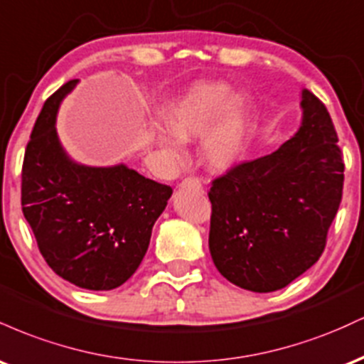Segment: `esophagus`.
<instances>
[{
    "instance_id": "obj_1",
    "label": "esophagus",
    "mask_w": 364,
    "mask_h": 364,
    "mask_svg": "<svg viewBox=\"0 0 364 364\" xmlns=\"http://www.w3.org/2000/svg\"><path fill=\"white\" fill-rule=\"evenodd\" d=\"M179 188L185 190V188H195V190H202V181L198 178H185L179 183Z\"/></svg>"
}]
</instances>
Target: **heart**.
Here are the masks:
<instances>
[{
	"instance_id": "heart-1",
	"label": "heart",
	"mask_w": 364,
	"mask_h": 364,
	"mask_svg": "<svg viewBox=\"0 0 364 364\" xmlns=\"http://www.w3.org/2000/svg\"><path fill=\"white\" fill-rule=\"evenodd\" d=\"M248 107V99L235 97L225 83L198 82L171 104L164 124L174 140L185 144L202 139L215 124L203 144V159L212 171L225 173L236 168L245 156ZM157 144L169 157H179L176 141L159 136Z\"/></svg>"
}]
</instances>
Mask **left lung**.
<instances>
[{"mask_svg":"<svg viewBox=\"0 0 364 364\" xmlns=\"http://www.w3.org/2000/svg\"><path fill=\"white\" fill-rule=\"evenodd\" d=\"M301 109L286 144L229 169L208 191L212 260L241 289L272 292L306 272L339 210L344 161L332 118L306 89Z\"/></svg>","mask_w":364,"mask_h":364,"instance_id":"left-lung-1","label":"left lung"}]
</instances>
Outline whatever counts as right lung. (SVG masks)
<instances>
[{
	"label": "right lung",
	"instance_id": "1",
	"mask_svg": "<svg viewBox=\"0 0 364 364\" xmlns=\"http://www.w3.org/2000/svg\"><path fill=\"white\" fill-rule=\"evenodd\" d=\"M77 83L54 92L36 121L23 157L22 210L54 272L83 289L111 291L139 269L173 190L124 164L92 168L70 159L56 114Z\"/></svg>",
	"mask_w": 364,
	"mask_h": 364
}]
</instances>
